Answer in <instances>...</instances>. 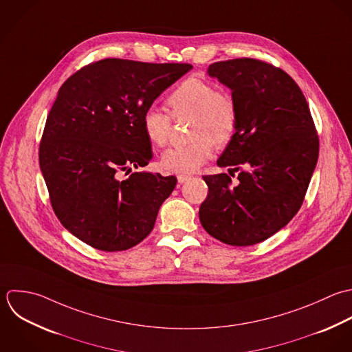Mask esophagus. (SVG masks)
<instances>
[{
    "instance_id": "esophagus-1",
    "label": "esophagus",
    "mask_w": 352,
    "mask_h": 352,
    "mask_svg": "<svg viewBox=\"0 0 352 352\" xmlns=\"http://www.w3.org/2000/svg\"><path fill=\"white\" fill-rule=\"evenodd\" d=\"M177 178H178V182H179V184H184V182H186L188 179H190V175H182V174H181V175H178Z\"/></svg>"
}]
</instances>
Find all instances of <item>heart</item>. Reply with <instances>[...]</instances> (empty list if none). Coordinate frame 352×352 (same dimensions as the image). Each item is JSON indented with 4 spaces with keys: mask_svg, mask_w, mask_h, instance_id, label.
<instances>
[{
    "mask_svg": "<svg viewBox=\"0 0 352 352\" xmlns=\"http://www.w3.org/2000/svg\"><path fill=\"white\" fill-rule=\"evenodd\" d=\"M175 120L190 119L189 140L185 146L167 149L160 157V168L174 174H190L207 163L218 148L226 146L239 129V108L234 97L201 78L185 79L166 100ZM142 130L152 146L167 144L171 118L155 108L142 115Z\"/></svg>",
    "mask_w": 352,
    "mask_h": 352,
    "instance_id": "heart-1",
    "label": "heart"
}]
</instances>
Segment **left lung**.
Segmentation results:
<instances>
[{
    "mask_svg": "<svg viewBox=\"0 0 352 352\" xmlns=\"http://www.w3.org/2000/svg\"><path fill=\"white\" fill-rule=\"evenodd\" d=\"M208 75L232 90L239 129L218 159L222 173L204 175L199 217L206 232L236 247L262 243L300 210L318 160L320 141L309 104L281 68L256 58L218 61Z\"/></svg>",
    "mask_w": 352,
    "mask_h": 352,
    "instance_id": "left-lung-1",
    "label": "left lung"
}]
</instances>
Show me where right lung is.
<instances>
[{"mask_svg": "<svg viewBox=\"0 0 352 352\" xmlns=\"http://www.w3.org/2000/svg\"><path fill=\"white\" fill-rule=\"evenodd\" d=\"M190 69L181 63L104 58L61 85L39 144V167L56 217L80 241L115 252L152 232L177 178L122 174L152 159L142 115Z\"/></svg>", "mask_w": 352, "mask_h": 352, "instance_id": "right-lung-1", "label": "right lung"}]
</instances>
